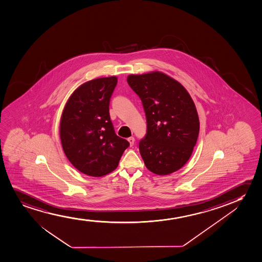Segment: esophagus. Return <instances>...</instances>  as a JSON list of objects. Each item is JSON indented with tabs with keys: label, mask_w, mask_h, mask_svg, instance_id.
I'll return each instance as SVG.
<instances>
[{
	"label": "esophagus",
	"mask_w": 262,
	"mask_h": 262,
	"mask_svg": "<svg viewBox=\"0 0 262 262\" xmlns=\"http://www.w3.org/2000/svg\"><path fill=\"white\" fill-rule=\"evenodd\" d=\"M128 141H129V146H133L134 145V142H135V139L133 137H129V139H128Z\"/></svg>",
	"instance_id": "obj_1"
}]
</instances>
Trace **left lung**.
<instances>
[{"label":"left lung","instance_id":"left-lung-1","mask_svg":"<svg viewBox=\"0 0 262 262\" xmlns=\"http://www.w3.org/2000/svg\"><path fill=\"white\" fill-rule=\"evenodd\" d=\"M127 82L146 113V137L139 146L145 165L157 175L177 171L190 158L199 134L193 99L183 85L162 72L129 75Z\"/></svg>","mask_w":262,"mask_h":262}]
</instances>
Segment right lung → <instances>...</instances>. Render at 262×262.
Masks as SVG:
<instances>
[{
    "label": "right lung",
    "instance_id": "1",
    "mask_svg": "<svg viewBox=\"0 0 262 262\" xmlns=\"http://www.w3.org/2000/svg\"><path fill=\"white\" fill-rule=\"evenodd\" d=\"M117 77H103L80 85L62 112L59 135L66 157L83 174L101 177L116 170L129 143L116 135L109 102Z\"/></svg>",
    "mask_w": 262,
    "mask_h": 262
}]
</instances>
